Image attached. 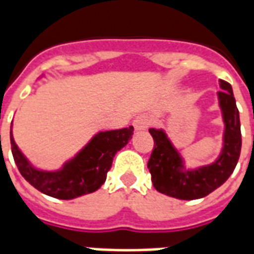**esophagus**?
Wrapping results in <instances>:
<instances>
[{
	"instance_id": "1",
	"label": "esophagus",
	"mask_w": 254,
	"mask_h": 254,
	"mask_svg": "<svg viewBox=\"0 0 254 254\" xmlns=\"http://www.w3.org/2000/svg\"><path fill=\"white\" fill-rule=\"evenodd\" d=\"M149 125V121L145 118V117H137L134 121H133V127H134V130L136 132H141V130H145Z\"/></svg>"
}]
</instances>
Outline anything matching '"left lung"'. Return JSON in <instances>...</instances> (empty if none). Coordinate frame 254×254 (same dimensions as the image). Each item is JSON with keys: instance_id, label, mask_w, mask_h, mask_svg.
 Masks as SVG:
<instances>
[{"instance_id": "8db88e82", "label": "left lung", "mask_w": 254, "mask_h": 254, "mask_svg": "<svg viewBox=\"0 0 254 254\" xmlns=\"http://www.w3.org/2000/svg\"><path fill=\"white\" fill-rule=\"evenodd\" d=\"M219 107L224 122L223 147L215 162L197 169H187L185 160L173 145L163 129H149L154 149L148 160V170L154 188L166 196L180 200H196L209 194L227 181L241 154L240 111L235 105L233 88L219 80Z\"/></svg>"}]
</instances>
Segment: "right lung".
<instances>
[{
	"label": "right lung",
	"instance_id": "add662e5",
	"mask_svg": "<svg viewBox=\"0 0 254 254\" xmlns=\"http://www.w3.org/2000/svg\"><path fill=\"white\" fill-rule=\"evenodd\" d=\"M132 134L133 127L96 133L74 158L56 171L39 170L31 165L14 143L12 127L10 144L14 163L25 181L47 196L72 200L98 190L105 184L114 156L129 143Z\"/></svg>",
	"mask_w": 254,
	"mask_h": 254
}]
</instances>
